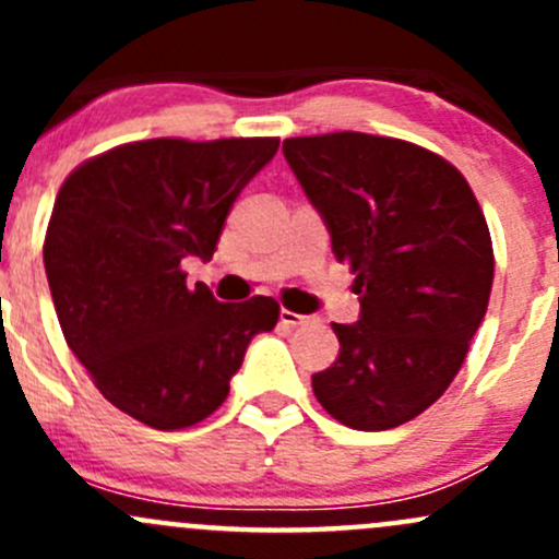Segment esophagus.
<instances>
[{
  "label": "esophagus",
  "instance_id": "34e87169",
  "mask_svg": "<svg viewBox=\"0 0 559 559\" xmlns=\"http://www.w3.org/2000/svg\"><path fill=\"white\" fill-rule=\"evenodd\" d=\"M308 321V316H300L295 311H281V324L286 326V330H295V326H302Z\"/></svg>",
  "mask_w": 559,
  "mask_h": 559
}]
</instances>
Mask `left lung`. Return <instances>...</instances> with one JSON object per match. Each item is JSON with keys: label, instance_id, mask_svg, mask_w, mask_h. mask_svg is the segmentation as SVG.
<instances>
[{"label": "left lung", "instance_id": "obj_1", "mask_svg": "<svg viewBox=\"0 0 559 559\" xmlns=\"http://www.w3.org/2000/svg\"><path fill=\"white\" fill-rule=\"evenodd\" d=\"M284 156L354 273L357 324L313 373L321 408L354 430H392L460 373L487 313L495 253L465 175L443 156L365 132L284 140Z\"/></svg>", "mask_w": 559, "mask_h": 559}]
</instances>
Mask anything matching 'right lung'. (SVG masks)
<instances>
[{
  "instance_id": "obj_1",
  "label": "right lung",
  "mask_w": 559,
  "mask_h": 559,
  "mask_svg": "<svg viewBox=\"0 0 559 559\" xmlns=\"http://www.w3.org/2000/svg\"><path fill=\"white\" fill-rule=\"evenodd\" d=\"M278 138L138 140L67 175L43 259L67 346L107 403L154 430H183L227 400L273 297L218 302L186 284L183 259H211L243 186Z\"/></svg>"
}]
</instances>
